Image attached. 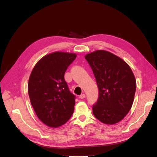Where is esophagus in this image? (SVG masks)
Listing matches in <instances>:
<instances>
[{
    "mask_svg": "<svg viewBox=\"0 0 157 157\" xmlns=\"http://www.w3.org/2000/svg\"><path fill=\"white\" fill-rule=\"evenodd\" d=\"M85 97H86V96H85V94H81V95H80V96H79V98H80V99H84Z\"/></svg>",
    "mask_w": 157,
    "mask_h": 157,
    "instance_id": "obj_1",
    "label": "esophagus"
}]
</instances>
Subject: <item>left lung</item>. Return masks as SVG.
<instances>
[{
    "instance_id": "1",
    "label": "left lung",
    "mask_w": 157,
    "mask_h": 157,
    "mask_svg": "<svg viewBox=\"0 0 157 157\" xmlns=\"http://www.w3.org/2000/svg\"><path fill=\"white\" fill-rule=\"evenodd\" d=\"M91 67L99 89L92 107L94 117L106 124L124 118L134 102L136 81L130 66L119 57L98 50L84 56Z\"/></svg>"
}]
</instances>
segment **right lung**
Here are the masks:
<instances>
[{
    "label": "right lung",
    "mask_w": 157,
    "mask_h": 157,
    "mask_svg": "<svg viewBox=\"0 0 157 157\" xmlns=\"http://www.w3.org/2000/svg\"><path fill=\"white\" fill-rule=\"evenodd\" d=\"M76 57L75 53L52 52L38 61L30 75L31 103L40 121L50 128L65 124L73 113L75 97L69 92L64 75Z\"/></svg>",
    "instance_id": "right-lung-1"
}]
</instances>
